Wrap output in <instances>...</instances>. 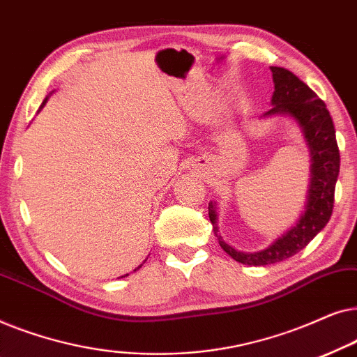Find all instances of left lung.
<instances>
[{
	"mask_svg": "<svg viewBox=\"0 0 357 357\" xmlns=\"http://www.w3.org/2000/svg\"><path fill=\"white\" fill-rule=\"evenodd\" d=\"M271 73L275 82V92L271 97L273 109L263 116L289 115L299 125L310 153V185L307 192L305 211L302 213L299 221L265 250L253 253L238 252L222 241L219 236L216 203H209V221L213 224L219 245L234 260L250 266L282 261L307 247V243L330 221L333 213L336 180L340 174V149L336 144L333 120L326 110L325 102L319 99V96L305 82L284 68L271 66Z\"/></svg>",
	"mask_w": 357,
	"mask_h": 357,
	"instance_id": "obj_1",
	"label": "left lung"
}]
</instances>
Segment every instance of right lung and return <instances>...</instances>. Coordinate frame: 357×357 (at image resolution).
<instances>
[{
    "label": "right lung",
    "mask_w": 357,
    "mask_h": 357,
    "mask_svg": "<svg viewBox=\"0 0 357 357\" xmlns=\"http://www.w3.org/2000/svg\"><path fill=\"white\" fill-rule=\"evenodd\" d=\"M47 100H48V97H47V99H45V100H43V102H42V105H40V109H42V107H43V105H45V102H47ZM138 268H141V265H139V266H138ZM138 268H136V270H138ZM136 270H135V271H136ZM126 276H128V275H126ZM121 278H123V276H121Z\"/></svg>",
    "instance_id": "right-lung-1"
}]
</instances>
